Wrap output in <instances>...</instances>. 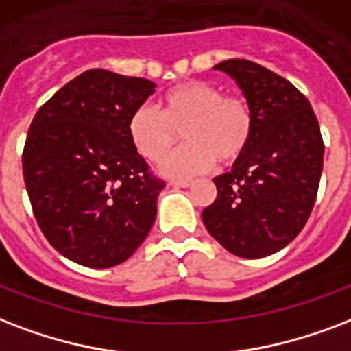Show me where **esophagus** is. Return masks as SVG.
I'll use <instances>...</instances> for the list:
<instances>
[{
  "label": "esophagus",
  "mask_w": 351,
  "mask_h": 351,
  "mask_svg": "<svg viewBox=\"0 0 351 351\" xmlns=\"http://www.w3.org/2000/svg\"><path fill=\"white\" fill-rule=\"evenodd\" d=\"M170 184H172V186H179V189H189V186L194 184V181H192V179H172Z\"/></svg>",
  "instance_id": "34e87169"
}]
</instances>
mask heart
I'll use <instances>...</instances> for the list:
<instances>
[{
    "label": "heart",
    "instance_id": "obj_1",
    "mask_svg": "<svg viewBox=\"0 0 351 351\" xmlns=\"http://www.w3.org/2000/svg\"><path fill=\"white\" fill-rule=\"evenodd\" d=\"M159 110L138 106L128 121L133 148L152 162H161L184 130L187 145L161 165L168 178H190L216 165H234L252 138L251 108L240 97L223 95L201 80L178 84L161 97Z\"/></svg>",
    "mask_w": 351,
    "mask_h": 351
}]
</instances>
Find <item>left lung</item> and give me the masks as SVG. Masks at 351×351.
<instances>
[{"label": "left lung", "instance_id": "left-lung-1", "mask_svg": "<svg viewBox=\"0 0 351 351\" xmlns=\"http://www.w3.org/2000/svg\"><path fill=\"white\" fill-rule=\"evenodd\" d=\"M251 108L252 138L232 170L214 178L218 195L201 213L208 234L240 258H263L304 229L319 190L324 143L309 100L286 78L249 60H225Z\"/></svg>", "mask_w": 351, "mask_h": 351}]
</instances>
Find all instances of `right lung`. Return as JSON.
I'll use <instances>...</instances> for the list:
<instances>
[{
	"label": "right lung",
	"instance_id": "obj_1",
	"mask_svg": "<svg viewBox=\"0 0 351 351\" xmlns=\"http://www.w3.org/2000/svg\"><path fill=\"white\" fill-rule=\"evenodd\" d=\"M156 84L106 69L67 82L38 110L23 148L32 213L56 251L91 269L119 265L145 241L165 181L133 148L128 121Z\"/></svg>",
	"mask_w": 351,
	"mask_h": 351
}]
</instances>
